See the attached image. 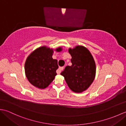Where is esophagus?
Instances as JSON below:
<instances>
[{
    "label": "esophagus",
    "instance_id": "esophagus-1",
    "mask_svg": "<svg viewBox=\"0 0 126 126\" xmlns=\"http://www.w3.org/2000/svg\"><path fill=\"white\" fill-rule=\"evenodd\" d=\"M63 69H64V67H60L57 69V71H56V72H57V73L58 74H60L61 73L62 70H63Z\"/></svg>",
    "mask_w": 126,
    "mask_h": 126
}]
</instances>
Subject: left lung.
<instances>
[{
    "label": "left lung",
    "mask_w": 126,
    "mask_h": 126,
    "mask_svg": "<svg viewBox=\"0 0 126 126\" xmlns=\"http://www.w3.org/2000/svg\"><path fill=\"white\" fill-rule=\"evenodd\" d=\"M69 52L72 57V65L66 66L61 75L64 77L72 91L81 93L89 88L95 79V61L89 51L84 47L69 49Z\"/></svg>",
    "instance_id": "obj_1"
}]
</instances>
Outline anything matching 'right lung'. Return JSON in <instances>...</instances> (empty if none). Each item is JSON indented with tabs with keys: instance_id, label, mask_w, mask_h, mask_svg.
<instances>
[{
	"instance_id": "add662e5",
	"label": "right lung",
	"mask_w": 126,
	"mask_h": 126,
	"mask_svg": "<svg viewBox=\"0 0 126 126\" xmlns=\"http://www.w3.org/2000/svg\"><path fill=\"white\" fill-rule=\"evenodd\" d=\"M61 51V48L56 49ZM53 50L45 47H40L28 56L25 63L26 76L30 83L40 89L47 87L57 75V60L52 57Z\"/></svg>"
}]
</instances>
